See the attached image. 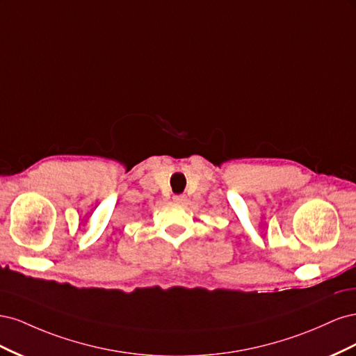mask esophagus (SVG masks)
<instances>
[{
	"mask_svg": "<svg viewBox=\"0 0 356 356\" xmlns=\"http://www.w3.org/2000/svg\"><path fill=\"white\" fill-rule=\"evenodd\" d=\"M174 202H177V203H186L187 197L184 195H177V196H174Z\"/></svg>",
	"mask_w": 356,
	"mask_h": 356,
	"instance_id": "1",
	"label": "esophagus"
}]
</instances>
